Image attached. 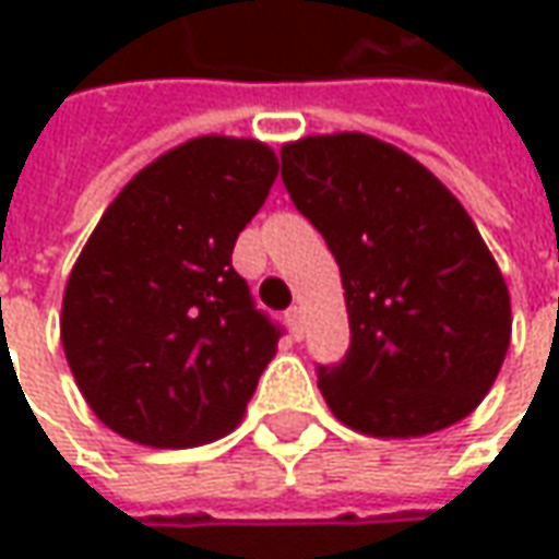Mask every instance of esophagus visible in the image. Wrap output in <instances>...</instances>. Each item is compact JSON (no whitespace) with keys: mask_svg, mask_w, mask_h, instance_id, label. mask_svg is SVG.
<instances>
[{"mask_svg":"<svg viewBox=\"0 0 559 559\" xmlns=\"http://www.w3.org/2000/svg\"><path fill=\"white\" fill-rule=\"evenodd\" d=\"M287 326H290V332L296 335V338H302L305 326H302V311H299V308H290V311H287Z\"/></svg>","mask_w":559,"mask_h":559,"instance_id":"1","label":"esophagus"}]
</instances>
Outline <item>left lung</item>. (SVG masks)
<instances>
[{
    "label": "left lung",
    "mask_w": 559,
    "mask_h": 559,
    "mask_svg": "<svg viewBox=\"0 0 559 559\" xmlns=\"http://www.w3.org/2000/svg\"><path fill=\"white\" fill-rule=\"evenodd\" d=\"M281 179L341 269L350 350L317 374L332 416L386 440L467 419L512 341L509 287L467 209L362 131L284 143Z\"/></svg>",
    "instance_id": "left-lung-1"
}]
</instances>
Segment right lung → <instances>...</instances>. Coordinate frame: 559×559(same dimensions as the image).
I'll return each instance as SVG.
<instances>
[{
    "instance_id": "add662e5",
    "label": "right lung",
    "mask_w": 559,
    "mask_h": 559,
    "mask_svg": "<svg viewBox=\"0 0 559 559\" xmlns=\"http://www.w3.org/2000/svg\"><path fill=\"white\" fill-rule=\"evenodd\" d=\"M278 176L254 138L167 148L116 194L71 269L59 338L92 413L131 443L230 433L278 350L233 245Z\"/></svg>"
}]
</instances>
